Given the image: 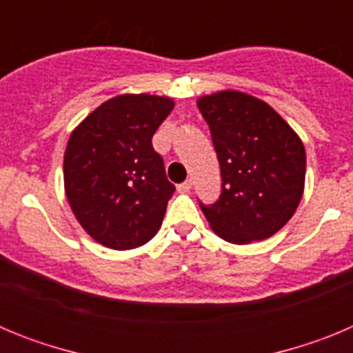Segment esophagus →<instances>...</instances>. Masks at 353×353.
Masks as SVG:
<instances>
[{
  "label": "esophagus",
  "mask_w": 353,
  "mask_h": 353,
  "mask_svg": "<svg viewBox=\"0 0 353 353\" xmlns=\"http://www.w3.org/2000/svg\"><path fill=\"white\" fill-rule=\"evenodd\" d=\"M191 189H192V180H185V182L180 183V185H179L180 192H189Z\"/></svg>",
  "instance_id": "esophagus-1"
}]
</instances>
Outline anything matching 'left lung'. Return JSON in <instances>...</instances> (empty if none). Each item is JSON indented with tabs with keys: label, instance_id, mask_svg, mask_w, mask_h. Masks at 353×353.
Returning a JSON list of instances; mask_svg holds the SVG:
<instances>
[{
	"label": "left lung",
	"instance_id": "1",
	"mask_svg": "<svg viewBox=\"0 0 353 353\" xmlns=\"http://www.w3.org/2000/svg\"><path fill=\"white\" fill-rule=\"evenodd\" d=\"M219 159L223 191L199 203L208 224L232 244H249L277 233L301 203L305 150L295 130L267 102L224 90L199 97Z\"/></svg>",
	"mask_w": 353,
	"mask_h": 353
}]
</instances>
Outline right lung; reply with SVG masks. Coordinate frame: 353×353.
<instances>
[{
	"mask_svg": "<svg viewBox=\"0 0 353 353\" xmlns=\"http://www.w3.org/2000/svg\"><path fill=\"white\" fill-rule=\"evenodd\" d=\"M174 102L125 93L90 113L72 130L63 157L68 205L84 232L125 251L154 239L174 185L152 138Z\"/></svg>",
	"mask_w": 353,
	"mask_h": 353,
	"instance_id": "add662e5",
	"label": "right lung"
}]
</instances>
